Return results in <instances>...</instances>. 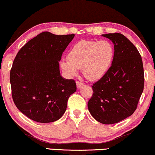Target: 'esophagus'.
I'll list each match as a JSON object with an SVG mask.
<instances>
[{"label": "esophagus", "instance_id": "1", "mask_svg": "<svg viewBox=\"0 0 155 155\" xmlns=\"http://www.w3.org/2000/svg\"><path fill=\"white\" fill-rule=\"evenodd\" d=\"M76 85H77L78 88H81L82 86H83V83H82V82H80V81H76Z\"/></svg>", "mask_w": 155, "mask_h": 155}]
</instances>
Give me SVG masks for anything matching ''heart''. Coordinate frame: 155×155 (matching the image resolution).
<instances>
[{
  "mask_svg": "<svg viewBox=\"0 0 155 155\" xmlns=\"http://www.w3.org/2000/svg\"><path fill=\"white\" fill-rule=\"evenodd\" d=\"M114 48L107 41L78 42L70 48L68 58H62L60 66L69 77L77 75L80 68L87 79L102 78L110 68L114 58Z\"/></svg>",
  "mask_w": 155,
  "mask_h": 155,
  "instance_id": "1",
  "label": "heart"
}]
</instances>
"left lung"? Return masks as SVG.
<instances>
[{
  "label": "left lung",
  "mask_w": 155,
  "mask_h": 155,
  "mask_svg": "<svg viewBox=\"0 0 155 155\" xmlns=\"http://www.w3.org/2000/svg\"><path fill=\"white\" fill-rule=\"evenodd\" d=\"M114 44L112 66L92 85L88 108L102 124L119 123L134 114L143 90L144 72L141 56L136 46L120 33L101 35Z\"/></svg>",
  "instance_id": "left-lung-1"
}]
</instances>
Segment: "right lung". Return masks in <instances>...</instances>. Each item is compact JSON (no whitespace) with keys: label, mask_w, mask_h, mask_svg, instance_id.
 <instances>
[{"label":"right lung","mask_w":155,"mask_h":155,"mask_svg":"<svg viewBox=\"0 0 155 155\" xmlns=\"http://www.w3.org/2000/svg\"><path fill=\"white\" fill-rule=\"evenodd\" d=\"M74 37L41 32L16 54L10 72L12 98L18 110L32 120H58L77 90L74 81L61 75L59 64Z\"/></svg>","instance_id":"obj_1"}]
</instances>
